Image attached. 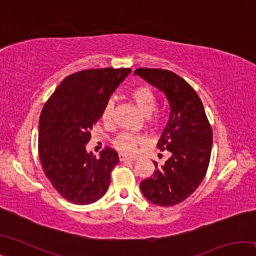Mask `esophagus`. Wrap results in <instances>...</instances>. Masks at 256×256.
I'll return each mask as SVG.
<instances>
[{
    "instance_id": "obj_1",
    "label": "esophagus",
    "mask_w": 256,
    "mask_h": 256,
    "mask_svg": "<svg viewBox=\"0 0 256 256\" xmlns=\"http://www.w3.org/2000/svg\"><path fill=\"white\" fill-rule=\"evenodd\" d=\"M120 160V162H126V160H136V158H131V157H128V156H125L124 154H118Z\"/></svg>"
}]
</instances>
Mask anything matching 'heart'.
Returning <instances> with one entry per match:
<instances>
[{
	"instance_id": "obj_1",
	"label": "heart",
	"mask_w": 256,
	"mask_h": 256,
	"mask_svg": "<svg viewBox=\"0 0 256 256\" xmlns=\"http://www.w3.org/2000/svg\"><path fill=\"white\" fill-rule=\"evenodd\" d=\"M131 97L136 102L140 112L146 116V123L149 126H158L162 122V115L160 112H154L157 108L158 99L157 96L150 86H141L133 89L131 92ZM112 107L114 102L112 100H108L102 112V120L105 123H110L112 116ZM144 142V138L138 136H134L131 133H120L112 141V144L120 152L125 154H134L136 151L138 144Z\"/></svg>"
}]
</instances>
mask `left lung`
Listing matches in <instances>:
<instances>
[{
    "mask_svg": "<svg viewBox=\"0 0 256 256\" xmlns=\"http://www.w3.org/2000/svg\"><path fill=\"white\" fill-rule=\"evenodd\" d=\"M166 94L170 118L158 141V149L172 157L140 183L148 200L160 206H176L194 193L204 180L210 162L212 128L200 97L183 78L162 68L134 71Z\"/></svg>",
    "mask_w": 256,
    "mask_h": 256,
    "instance_id": "1",
    "label": "left lung"
}]
</instances>
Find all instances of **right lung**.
Wrapping results in <instances>:
<instances>
[{
  "label": "right lung",
  "instance_id": "1",
  "mask_svg": "<svg viewBox=\"0 0 256 256\" xmlns=\"http://www.w3.org/2000/svg\"><path fill=\"white\" fill-rule=\"evenodd\" d=\"M131 68H90L68 76L42 107L38 130V156L45 175L62 198L74 204L99 200L120 162L106 146L100 157L86 144L102 118V108Z\"/></svg>",
  "mask_w": 256,
  "mask_h": 256
}]
</instances>
